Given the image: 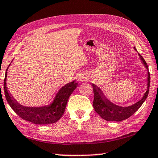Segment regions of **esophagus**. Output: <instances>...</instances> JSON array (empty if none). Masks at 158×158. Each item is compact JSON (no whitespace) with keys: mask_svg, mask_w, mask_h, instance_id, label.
Returning a JSON list of instances; mask_svg holds the SVG:
<instances>
[{"mask_svg":"<svg viewBox=\"0 0 158 158\" xmlns=\"http://www.w3.org/2000/svg\"><path fill=\"white\" fill-rule=\"evenodd\" d=\"M89 79V77H88L86 74H84V75H82L80 79H81V81H87V79Z\"/></svg>","mask_w":158,"mask_h":158,"instance_id":"esophagus-1","label":"esophagus"}]
</instances>
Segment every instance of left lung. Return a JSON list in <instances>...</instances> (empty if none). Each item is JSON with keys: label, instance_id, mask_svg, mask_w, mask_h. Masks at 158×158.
Returning <instances> with one entry per match:
<instances>
[{"label": "left lung", "instance_id": "1", "mask_svg": "<svg viewBox=\"0 0 158 158\" xmlns=\"http://www.w3.org/2000/svg\"><path fill=\"white\" fill-rule=\"evenodd\" d=\"M135 49L137 50L135 47ZM139 56L143 64L145 65L148 71V67L145 60L143 59V58L141 56L139 53ZM148 79V83H147L148 84H147L148 88H147L146 92L143 95V98L139 101L137 102V103L129 106H118L111 102L108 99L105 98L102 90L98 86H96L95 84H91L93 93H94V100H93V105L95 111L100 115L101 118H102L106 121H121L128 118L139 109L140 106L144 102V101L146 100L147 97H148L150 87V80H151L149 71L148 72V79Z\"/></svg>", "mask_w": 158, "mask_h": 158}]
</instances>
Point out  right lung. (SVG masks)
I'll return each mask as SVG.
<instances>
[{
    "instance_id": "add662e5",
    "label": "right lung",
    "mask_w": 158,
    "mask_h": 158,
    "mask_svg": "<svg viewBox=\"0 0 158 158\" xmlns=\"http://www.w3.org/2000/svg\"><path fill=\"white\" fill-rule=\"evenodd\" d=\"M7 68L4 79V91L7 102L15 113L22 119L36 125H47L57 122L65 112L69 97L78 84L73 81L64 85L58 90L53 102L49 105L38 107L25 106L19 104L7 90L6 84Z\"/></svg>"
}]
</instances>
